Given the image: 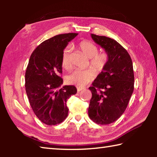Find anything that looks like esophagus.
Masks as SVG:
<instances>
[{
	"label": "esophagus",
	"mask_w": 157,
	"mask_h": 157,
	"mask_svg": "<svg viewBox=\"0 0 157 157\" xmlns=\"http://www.w3.org/2000/svg\"><path fill=\"white\" fill-rule=\"evenodd\" d=\"M77 89H78V91H81L82 90L85 89V87H82V86H78L77 87Z\"/></svg>",
	"instance_id": "esophagus-1"
}]
</instances>
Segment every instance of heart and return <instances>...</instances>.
I'll return each instance as SVG.
<instances>
[{"label": "heart", "mask_w": 157, "mask_h": 157, "mask_svg": "<svg viewBox=\"0 0 157 157\" xmlns=\"http://www.w3.org/2000/svg\"><path fill=\"white\" fill-rule=\"evenodd\" d=\"M78 47L85 55L90 58V64L98 72L102 71L107 66L109 61L108 53L106 52H98V48L96 45L89 41L83 40L79 42ZM71 50L70 46L66 47L62 55V66L66 71H71L73 68L70 55ZM93 68L86 70L77 69L67 77V82L77 86H85L96 75V72Z\"/></svg>", "instance_id": "obj_1"}]
</instances>
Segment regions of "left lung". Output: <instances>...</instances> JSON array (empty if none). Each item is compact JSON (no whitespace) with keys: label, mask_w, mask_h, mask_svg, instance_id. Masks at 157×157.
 Listing matches in <instances>:
<instances>
[{"label":"left lung","mask_w":157,"mask_h":157,"mask_svg":"<svg viewBox=\"0 0 157 157\" xmlns=\"http://www.w3.org/2000/svg\"><path fill=\"white\" fill-rule=\"evenodd\" d=\"M91 37L108 53L109 61L89 88L92 94L89 116L95 123L108 124L122 116L134 91L132 60L127 50L114 39L94 34Z\"/></svg>","instance_id":"left-lung-1"}]
</instances>
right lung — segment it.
<instances>
[{
	"label": "right lung",
	"mask_w": 157,
	"mask_h": 157,
	"mask_svg": "<svg viewBox=\"0 0 157 157\" xmlns=\"http://www.w3.org/2000/svg\"><path fill=\"white\" fill-rule=\"evenodd\" d=\"M77 33L58 34L39 44L32 53L26 68L25 86L29 102L37 118L55 125L68 116L67 100L77 93L73 85L64 86L62 78V55Z\"/></svg>",
	"instance_id": "right-lung-1"
}]
</instances>
